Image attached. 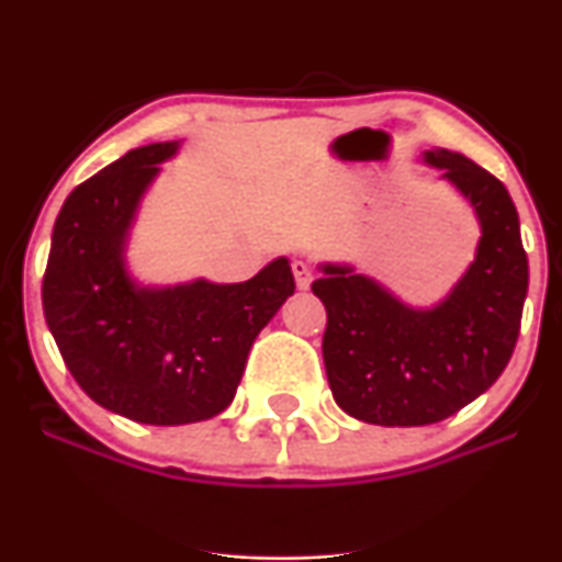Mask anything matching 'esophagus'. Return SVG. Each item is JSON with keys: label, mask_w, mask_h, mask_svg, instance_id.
<instances>
[{"label": "esophagus", "mask_w": 562, "mask_h": 562, "mask_svg": "<svg viewBox=\"0 0 562 562\" xmlns=\"http://www.w3.org/2000/svg\"><path fill=\"white\" fill-rule=\"evenodd\" d=\"M293 277H295V285H299V290H308V285H312V267H308L306 261H293Z\"/></svg>", "instance_id": "esophagus-1"}]
</instances>
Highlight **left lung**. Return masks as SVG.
Returning <instances> with one entry per match:
<instances>
[{
    "label": "left lung",
    "mask_w": 562,
    "mask_h": 562,
    "mask_svg": "<svg viewBox=\"0 0 562 562\" xmlns=\"http://www.w3.org/2000/svg\"><path fill=\"white\" fill-rule=\"evenodd\" d=\"M425 164L468 200L481 224L475 259L443 301L417 308L348 263H319L322 338L333 398L346 415L385 428L441 423L496 383L513 357L528 290V259L513 198L460 153Z\"/></svg>",
    "instance_id": "1"
}]
</instances>
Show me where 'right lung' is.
<instances>
[{"instance_id": "right-lung-1", "label": "right lung", "mask_w": 562, "mask_h": 562, "mask_svg": "<svg viewBox=\"0 0 562 562\" xmlns=\"http://www.w3.org/2000/svg\"><path fill=\"white\" fill-rule=\"evenodd\" d=\"M179 142L128 150L63 203L42 282L44 319L92 402L145 425L216 417L235 398L256 335L295 280L285 256L235 285H139L126 240L139 200Z\"/></svg>"}]
</instances>
